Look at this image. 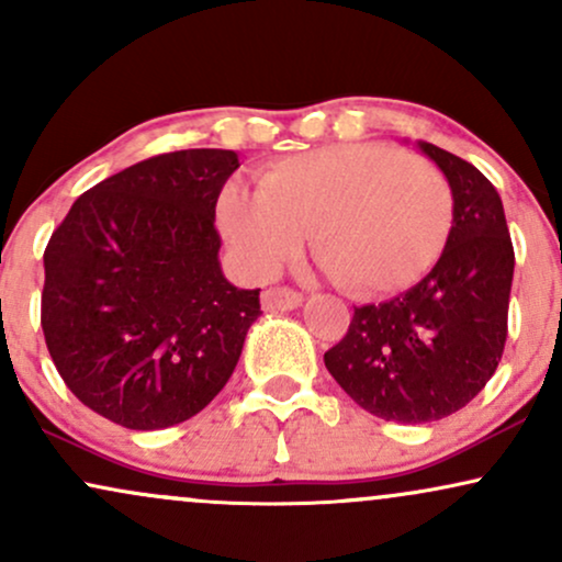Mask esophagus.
<instances>
[{
  "mask_svg": "<svg viewBox=\"0 0 562 562\" xmlns=\"http://www.w3.org/2000/svg\"><path fill=\"white\" fill-rule=\"evenodd\" d=\"M302 300L304 296L289 286H273L262 292V307L266 310H294L300 307Z\"/></svg>",
  "mask_w": 562,
  "mask_h": 562,
  "instance_id": "obj_1",
  "label": "esophagus"
}]
</instances>
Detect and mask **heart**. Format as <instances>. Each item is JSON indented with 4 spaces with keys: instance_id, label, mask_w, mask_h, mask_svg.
Here are the masks:
<instances>
[{
    "instance_id": "obj_1",
    "label": "heart",
    "mask_w": 562,
    "mask_h": 562,
    "mask_svg": "<svg viewBox=\"0 0 562 562\" xmlns=\"http://www.w3.org/2000/svg\"><path fill=\"white\" fill-rule=\"evenodd\" d=\"M218 221L255 273L315 252L357 300L401 294L438 266L453 190L432 161L378 143H338L270 164L258 192L228 187Z\"/></svg>"
}]
</instances>
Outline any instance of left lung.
Listing matches in <instances>:
<instances>
[{
	"mask_svg": "<svg viewBox=\"0 0 562 562\" xmlns=\"http://www.w3.org/2000/svg\"><path fill=\"white\" fill-rule=\"evenodd\" d=\"M419 148L453 190V226L438 266L408 292L355 307L325 367L364 412L422 425L459 412L495 375L508 336L516 255L497 190L476 166Z\"/></svg>",
	"mask_w": 562,
	"mask_h": 562,
	"instance_id": "1",
	"label": "left lung"
}]
</instances>
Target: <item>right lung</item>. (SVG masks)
<instances>
[{"instance_id":"1","label":"right lung","mask_w":562,"mask_h":562,"mask_svg":"<svg viewBox=\"0 0 562 562\" xmlns=\"http://www.w3.org/2000/svg\"><path fill=\"white\" fill-rule=\"evenodd\" d=\"M234 150L158 154L75 200L44 249L41 328L69 391L127 429L195 417L239 362L260 289L221 273Z\"/></svg>"}]
</instances>
